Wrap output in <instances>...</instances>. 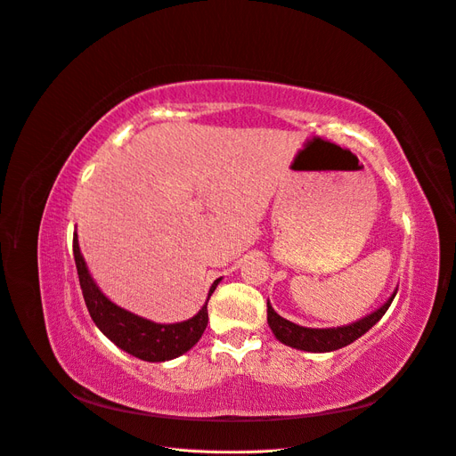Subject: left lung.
Here are the masks:
<instances>
[{
  "label": "left lung",
  "mask_w": 456,
  "mask_h": 456,
  "mask_svg": "<svg viewBox=\"0 0 456 456\" xmlns=\"http://www.w3.org/2000/svg\"><path fill=\"white\" fill-rule=\"evenodd\" d=\"M395 293H398V289L392 293V297L383 306L377 308V311L371 313L370 316H365L354 322V324H348L343 328L314 330V328L297 326L293 324V322L282 318L281 314H276L271 303H267V322L276 339L291 348H299L306 352H331L354 343L358 337H362L365 331H370L377 322L385 316L390 303L395 297Z\"/></svg>",
  "instance_id": "8db88e82"
}]
</instances>
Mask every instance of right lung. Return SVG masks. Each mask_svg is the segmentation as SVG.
I'll return each instance as SVG.
<instances>
[{"instance_id": "1", "label": "right lung", "mask_w": 456, "mask_h": 456, "mask_svg": "<svg viewBox=\"0 0 456 456\" xmlns=\"http://www.w3.org/2000/svg\"><path fill=\"white\" fill-rule=\"evenodd\" d=\"M73 257H76L79 284L91 318L110 341L128 352V354L145 362H167L178 358L191 346H195L204 330H207L208 299L222 278L214 281L207 305L193 318L180 322V324H155L151 320H145L117 306L98 289L89 274V269L85 265L77 234H73Z\"/></svg>"}]
</instances>
